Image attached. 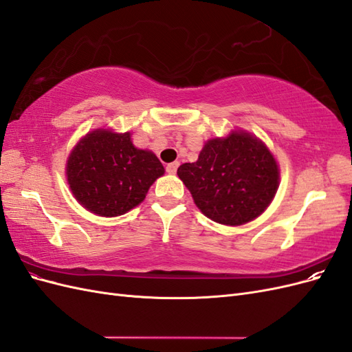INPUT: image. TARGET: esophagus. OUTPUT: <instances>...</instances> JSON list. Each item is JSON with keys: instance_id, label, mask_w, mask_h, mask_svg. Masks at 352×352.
<instances>
[{"instance_id": "obj_1", "label": "esophagus", "mask_w": 352, "mask_h": 352, "mask_svg": "<svg viewBox=\"0 0 352 352\" xmlns=\"http://www.w3.org/2000/svg\"><path fill=\"white\" fill-rule=\"evenodd\" d=\"M177 167H179V163H177V162H175V163H170V164H167V167H166V170H167V173H170V175H175V173H176V170H177Z\"/></svg>"}]
</instances>
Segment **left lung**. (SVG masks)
Masks as SVG:
<instances>
[{"mask_svg": "<svg viewBox=\"0 0 352 352\" xmlns=\"http://www.w3.org/2000/svg\"><path fill=\"white\" fill-rule=\"evenodd\" d=\"M197 207L220 225L239 226L258 217L279 186L274 157L257 138L233 132L210 140L195 163L177 168Z\"/></svg>", "mask_w": 352, "mask_h": 352, "instance_id": "left-lung-1", "label": "left lung"}]
</instances>
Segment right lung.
Instances as JSON below:
<instances>
[{
	"mask_svg": "<svg viewBox=\"0 0 352 352\" xmlns=\"http://www.w3.org/2000/svg\"><path fill=\"white\" fill-rule=\"evenodd\" d=\"M66 175L72 192L94 214H124L144 201L164 167L151 151L138 150L131 133L94 131L72 151Z\"/></svg>",
	"mask_w": 352,
	"mask_h": 352,
	"instance_id": "add662e5",
	"label": "right lung"
}]
</instances>
